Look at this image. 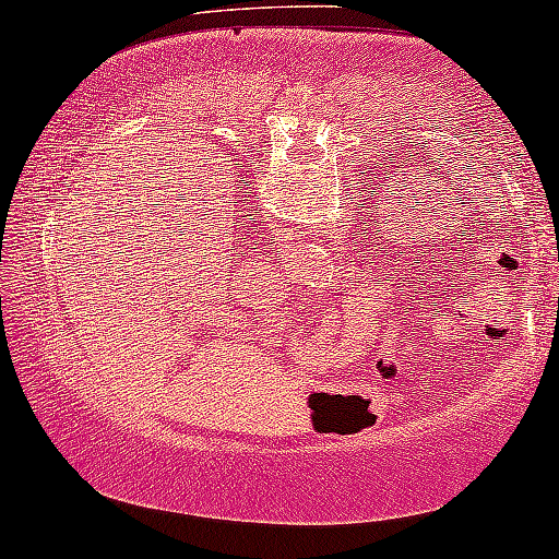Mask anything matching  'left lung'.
<instances>
[{
    "instance_id": "1",
    "label": "left lung",
    "mask_w": 559,
    "mask_h": 559,
    "mask_svg": "<svg viewBox=\"0 0 559 559\" xmlns=\"http://www.w3.org/2000/svg\"><path fill=\"white\" fill-rule=\"evenodd\" d=\"M415 165H417V162H415ZM405 167H407V162H405ZM384 175H388V169H384ZM369 182H372V177H369ZM365 192H367V187H365ZM374 210H380V207H377V204H374ZM479 217H483V214H479ZM454 219V217H452ZM369 222V219H367ZM367 222H365V225H367ZM469 231H475V222H472V229ZM400 235V231H397V222H392V225H390V219H377V222H372V229H369V225H367V229H365V239H367V247H369V250H367V254L369 257H372L374 254V260H380V264L382 262H394V254H402V250H407V245H409V239H415V237H402V242H397V239H394V237H397ZM405 235H407V231H405ZM417 235H419V231H417ZM467 235V225H465V229H462V235H457V239H454V242H457V245H462V237H465ZM397 243H405V248H397ZM437 247H440V245H437ZM427 250H429V247H427ZM457 250H460V254L462 252H465V250H462V247H457ZM457 250H454V252H457ZM489 252V250H487ZM472 254V260H475V250H472L469 252ZM432 260H435V254H432ZM462 260H465V254H462L460 257V262ZM400 262V260H397ZM444 262H448V257H444ZM369 264H372V262H369ZM477 264H479V267H483V262H479V257H477ZM454 267H457V262H454ZM472 267H475V262H472ZM452 272V270H450ZM465 285H467V280H465Z\"/></svg>"
}]
</instances>
